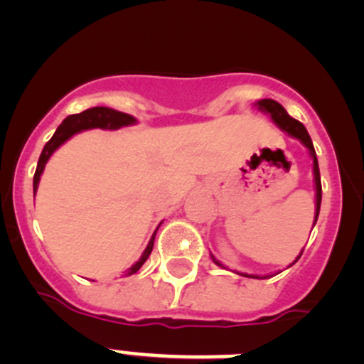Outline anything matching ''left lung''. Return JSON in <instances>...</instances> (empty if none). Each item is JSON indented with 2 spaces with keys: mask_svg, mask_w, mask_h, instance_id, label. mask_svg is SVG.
Here are the masks:
<instances>
[{
  "mask_svg": "<svg viewBox=\"0 0 364 364\" xmlns=\"http://www.w3.org/2000/svg\"><path fill=\"white\" fill-rule=\"evenodd\" d=\"M257 106L260 107L262 111H265V113L271 114L272 122H274L276 125H278L282 131H285L287 134L294 136V138L299 139L301 143L306 146V149L309 150V156H311L313 159V175H315V191H316V200H315V223L316 219H318V212H320V201H322V183H320V171H318V161H316V154H315V149H313V143H311V138H309L308 131H306V127L303 124H301L299 120H296V118L290 117L289 113L285 111V107L282 106L279 102H276V100L272 99H262L258 100ZM315 226V225H313ZM301 255H303V251H301ZM299 257L294 260V264H296L297 260L301 258ZM212 260L215 262V264L219 265V267H225V265L219 264L218 260H215L214 257H212ZM290 264V265H294ZM226 269V267H225ZM237 274L240 276H246V278H260V276H253V274H244V272H237Z\"/></svg>",
  "mask_w": 364,
  "mask_h": 364,
  "instance_id": "obj_1",
  "label": "left lung"
}]
</instances>
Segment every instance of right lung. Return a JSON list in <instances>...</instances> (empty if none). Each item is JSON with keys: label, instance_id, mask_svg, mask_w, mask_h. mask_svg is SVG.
<instances>
[{"label": "right lung", "instance_id": "add662e5", "mask_svg": "<svg viewBox=\"0 0 364 364\" xmlns=\"http://www.w3.org/2000/svg\"><path fill=\"white\" fill-rule=\"evenodd\" d=\"M136 124V118L131 117L127 113H122V111L117 109H111V107H104V106H97V107H90V109L82 111L79 114H70V117L65 118L63 122L60 124V127L56 129V132L53 134V138L46 143L44 150H42L41 157H38V164H37V171H35V177H33V193H37V187H38V181H41V175L44 171L46 163L49 161V157L53 156L58 146L63 145L68 138H72L74 134L77 132L86 131V129H107V131H117V129L125 127V125H132ZM159 228V226H157ZM156 233L157 230L154 232L152 239H150L149 246L145 247L143 251L141 258L129 269V274H134V272L139 271L143 264L146 262V258L150 257L152 253V247H154V240H156Z\"/></svg>", "mask_w": 364, "mask_h": 364}]
</instances>
